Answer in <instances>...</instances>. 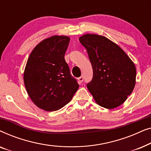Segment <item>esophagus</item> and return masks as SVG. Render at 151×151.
<instances>
[{"instance_id":"34e87169","label":"esophagus","mask_w":151,"mask_h":151,"mask_svg":"<svg viewBox=\"0 0 151 151\" xmlns=\"http://www.w3.org/2000/svg\"><path fill=\"white\" fill-rule=\"evenodd\" d=\"M78 82H79V83H82V81H83V80H84L83 76H81V77L78 78Z\"/></svg>"}]
</instances>
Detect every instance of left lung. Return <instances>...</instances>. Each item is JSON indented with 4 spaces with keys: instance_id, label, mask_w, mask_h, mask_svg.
Wrapping results in <instances>:
<instances>
[{
    "instance_id": "left-lung-1",
    "label": "left lung",
    "mask_w": 151,
    "mask_h": 151,
    "mask_svg": "<svg viewBox=\"0 0 151 151\" xmlns=\"http://www.w3.org/2000/svg\"><path fill=\"white\" fill-rule=\"evenodd\" d=\"M79 40L85 47L93 76L87 88L100 106L113 109L120 106L135 85L136 69L127 53L106 37L87 34Z\"/></svg>"
}]
</instances>
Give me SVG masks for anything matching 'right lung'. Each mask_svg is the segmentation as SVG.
<instances>
[{
  "label": "right lung",
  "mask_w": 151,
  "mask_h": 151,
  "mask_svg": "<svg viewBox=\"0 0 151 151\" xmlns=\"http://www.w3.org/2000/svg\"><path fill=\"white\" fill-rule=\"evenodd\" d=\"M70 38L53 36L33 49L24 71V83L38 108L54 111L68 104L79 88L65 60Z\"/></svg>",
  "instance_id": "1"
}]
</instances>
